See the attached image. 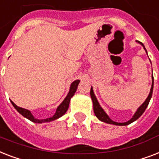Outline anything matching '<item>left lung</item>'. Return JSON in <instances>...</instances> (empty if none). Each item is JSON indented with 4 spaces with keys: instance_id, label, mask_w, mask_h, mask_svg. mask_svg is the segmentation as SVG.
<instances>
[{
    "instance_id": "8db88e82",
    "label": "left lung",
    "mask_w": 159,
    "mask_h": 159,
    "mask_svg": "<svg viewBox=\"0 0 159 159\" xmlns=\"http://www.w3.org/2000/svg\"><path fill=\"white\" fill-rule=\"evenodd\" d=\"M138 43H139L140 45L143 46V48L145 50L146 53H147V51H146L145 48H144V44L140 43L139 41H136ZM147 55H148V53H147ZM153 77L152 76V86H151V89H150V92L148 93V96L147 97L145 101L143 102L141 106L139 107V108L137 109L136 111L134 112V116H132V118L130 120H129L128 121L126 122H122V123H119V122H116L114 120H112L111 118L109 117L108 115L105 112L102 107L100 106L99 102L98 101L97 98L95 96L94 93H93V87H91V89H90V96H91V98H92V101H93V111H94V114L95 116H97L98 119L102 122H105V123H107V124H111V125H127L130 123L134 122V120H136L138 118L142 115V114L144 113V111H145V109L147 108V107H148V103H149V101H150L151 98H152V94H153Z\"/></svg>"
}]
</instances>
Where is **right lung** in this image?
Here are the masks:
<instances>
[{
	"label": "right lung",
	"instance_id": "obj_1",
	"mask_svg": "<svg viewBox=\"0 0 159 159\" xmlns=\"http://www.w3.org/2000/svg\"><path fill=\"white\" fill-rule=\"evenodd\" d=\"M80 81L77 80H75L74 82H72L71 84H70V90L69 93H68V94L66 98H65V99L63 100L61 103L60 104L59 106L57 107V111H56L55 114L52 116V117L47 118V119H41V120H39V119H37L33 116V114L31 113V111H29V110H27V109L25 108H22V107H18L16 104H15L12 101L11 102V103L14 106L16 110H17L19 112H20L23 116H25V118H27L29 119V120H31L33 122L35 123H45V122H50V121H52V120H55L58 118H60L61 116L64 115L66 112L67 111L68 108H69V105H70V98L74 96L75 94V93L76 92V90H77V87L79 85V83H80Z\"/></svg>",
	"mask_w": 159,
	"mask_h": 159
}]
</instances>
